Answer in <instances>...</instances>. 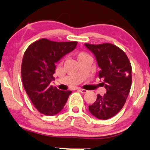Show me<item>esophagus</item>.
<instances>
[{"mask_svg":"<svg viewBox=\"0 0 150 150\" xmlns=\"http://www.w3.org/2000/svg\"><path fill=\"white\" fill-rule=\"evenodd\" d=\"M78 91H79L80 93H86L87 92V90H84V89H82V88H79Z\"/></svg>","mask_w":150,"mask_h":150,"instance_id":"34e87169","label":"esophagus"}]
</instances>
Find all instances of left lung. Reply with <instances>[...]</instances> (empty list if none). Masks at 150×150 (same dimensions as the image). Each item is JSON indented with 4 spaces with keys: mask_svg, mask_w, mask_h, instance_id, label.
Returning a JSON list of instances; mask_svg holds the SVG:
<instances>
[{
    "mask_svg": "<svg viewBox=\"0 0 150 150\" xmlns=\"http://www.w3.org/2000/svg\"><path fill=\"white\" fill-rule=\"evenodd\" d=\"M96 56L100 70L99 78L106 89V93L89 106V111L96 117L108 120L122 109L130 93L132 82V68L126 54L117 46L109 43L85 44Z\"/></svg>",
    "mask_w": 150,
    "mask_h": 150,
    "instance_id": "left-lung-1",
    "label": "left lung"
}]
</instances>
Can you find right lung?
<instances>
[{
    "label": "right lung",
    "mask_w": 150,
    "mask_h": 150,
    "mask_svg": "<svg viewBox=\"0 0 150 150\" xmlns=\"http://www.w3.org/2000/svg\"><path fill=\"white\" fill-rule=\"evenodd\" d=\"M76 45V41L56 42L41 38L32 43L25 52L21 67L23 84L40 113L47 116L59 113L72 93L58 90L50 82L54 79L55 63Z\"/></svg>",
    "instance_id": "1"
}]
</instances>
